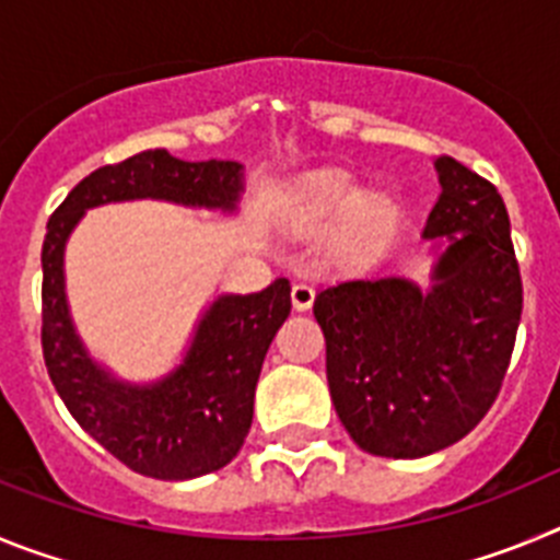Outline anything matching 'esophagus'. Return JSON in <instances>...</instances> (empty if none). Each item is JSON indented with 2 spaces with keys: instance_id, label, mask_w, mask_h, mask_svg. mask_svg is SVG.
<instances>
[{
  "instance_id": "esophagus-1",
  "label": "esophagus",
  "mask_w": 560,
  "mask_h": 560,
  "mask_svg": "<svg viewBox=\"0 0 560 560\" xmlns=\"http://www.w3.org/2000/svg\"><path fill=\"white\" fill-rule=\"evenodd\" d=\"M314 285L311 283H294L291 289V303H294L296 311H308L314 305Z\"/></svg>"
}]
</instances>
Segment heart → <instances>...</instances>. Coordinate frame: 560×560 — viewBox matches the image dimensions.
Segmentation results:
<instances>
[{"label":"heart","mask_w":560,"mask_h":560,"mask_svg":"<svg viewBox=\"0 0 560 560\" xmlns=\"http://www.w3.org/2000/svg\"><path fill=\"white\" fill-rule=\"evenodd\" d=\"M308 221H334L348 212L345 235L350 244L368 246L381 241L398 224V205L384 192L359 196V187L345 176H323L308 187L303 199Z\"/></svg>","instance_id":"1"}]
</instances>
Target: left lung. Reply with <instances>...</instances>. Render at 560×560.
<instances>
[{"instance_id":"left-lung-1","label":"left lung","mask_w":560,"mask_h":560,"mask_svg":"<svg viewBox=\"0 0 560 560\" xmlns=\"http://www.w3.org/2000/svg\"><path fill=\"white\" fill-rule=\"evenodd\" d=\"M427 237H448L434 285L348 280L319 291L330 398L350 438L375 457H427L493 407L522 319L511 219L488 179L440 156Z\"/></svg>"}]
</instances>
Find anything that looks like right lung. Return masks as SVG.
I'll return each mask as SVG.
<instances>
[{
	"instance_id": "right-lung-1",
	"label": "right lung",
	"mask_w": 560,
	"mask_h": 560,
	"mask_svg": "<svg viewBox=\"0 0 560 560\" xmlns=\"http://www.w3.org/2000/svg\"><path fill=\"white\" fill-rule=\"evenodd\" d=\"M237 196V162H185L165 148H153L89 173L47 221L42 246L44 364L72 418L142 477H201L224 468L241 452L266 350L291 314V285L280 277L257 294L219 296L176 373L153 387H126L92 364L72 330L63 300V244L83 210L108 201L167 199L235 210Z\"/></svg>"
}]
</instances>
